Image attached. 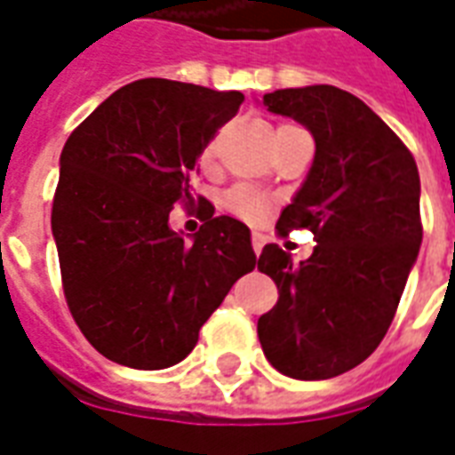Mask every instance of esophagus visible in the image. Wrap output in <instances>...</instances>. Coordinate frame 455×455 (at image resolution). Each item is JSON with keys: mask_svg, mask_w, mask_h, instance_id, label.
I'll list each match as a JSON object with an SVG mask.
<instances>
[{"mask_svg": "<svg viewBox=\"0 0 455 455\" xmlns=\"http://www.w3.org/2000/svg\"><path fill=\"white\" fill-rule=\"evenodd\" d=\"M262 245H265V236H262L260 231H255V234H253V251H255V255L262 253Z\"/></svg>", "mask_w": 455, "mask_h": 455, "instance_id": "1", "label": "esophagus"}]
</instances>
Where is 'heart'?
Masks as SVG:
<instances>
[{
	"label": "heart",
	"mask_w": 455,
	"mask_h": 455,
	"mask_svg": "<svg viewBox=\"0 0 455 455\" xmlns=\"http://www.w3.org/2000/svg\"><path fill=\"white\" fill-rule=\"evenodd\" d=\"M224 207L245 221H258L270 207V197L251 185H236L224 195Z\"/></svg>",
	"instance_id": "1"
}]
</instances>
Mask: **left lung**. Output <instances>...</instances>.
I'll return each mask as SVG.
<instances>
[{"label":"left lung","instance_id":"left-lung-1","mask_svg":"<svg viewBox=\"0 0 455 455\" xmlns=\"http://www.w3.org/2000/svg\"><path fill=\"white\" fill-rule=\"evenodd\" d=\"M262 106L313 134L311 171L277 231L308 228L318 245L299 265L277 243L262 248L258 270L279 299L258 338L279 373L323 381L362 364L388 332L422 245L419 173L398 134L347 91L279 89Z\"/></svg>","mask_w":455,"mask_h":455}]
</instances>
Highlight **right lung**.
Listing matches in <instances>:
<instances>
[{
    "instance_id": "obj_1",
    "label": "right lung",
    "mask_w": 455,
    "mask_h": 455,
    "mask_svg": "<svg viewBox=\"0 0 455 455\" xmlns=\"http://www.w3.org/2000/svg\"><path fill=\"white\" fill-rule=\"evenodd\" d=\"M243 103L241 91L140 79L108 96L67 140L52 200V236L74 321L100 355L130 369H166L193 352L200 328L255 267L251 228L202 217L193 238L168 224L193 207L204 147Z\"/></svg>"
}]
</instances>
